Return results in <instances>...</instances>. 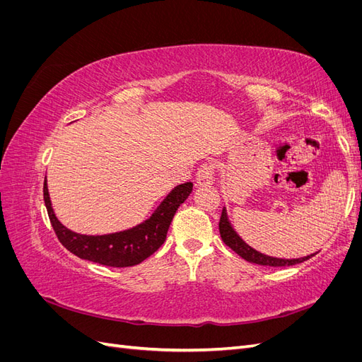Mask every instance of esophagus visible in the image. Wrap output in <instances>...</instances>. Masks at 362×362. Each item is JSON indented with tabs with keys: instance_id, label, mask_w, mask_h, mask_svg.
<instances>
[{
	"instance_id": "1",
	"label": "esophagus",
	"mask_w": 362,
	"mask_h": 362,
	"mask_svg": "<svg viewBox=\"0 0 362 362\" xmlns=\"http://www.w3.org/2000/svg\"><path fill=\"white\" fill-rule=\"evenodd\" d=\"M196 182L199 187H205V185H211L214 182V168L210 163H204L196 172Z\"/></svg>"
}]
</instances>
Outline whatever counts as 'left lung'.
Listing matches in <instances>:
<instances>
[{"mask_svg": "<svg viewBox=\"0 0 362 362\" xmlns=\"http://www.w3.org/2000/svg\"><path fill=\"white\" fill-rule=\"evenodd\" d=\"M218 231H221V237L225 242V245L231 247L235 252V254H238L246 261L255 262V264H259V266H270V267L294 266V264H299V262L310 259L311 257H314L317 254V252H315V254L306 255V257H302V258H293V259L275 258V257H269V255L261 254V252L255 250L254 247H250L246 242H243V238L235 233V229L233 228L231 222H229L225 208H223L222 216H221V222H218Z\"/></svg>", "mask_w": 362, "mask_h": 362, "instance_id": "1", "label": "left lung"}]
</instances>
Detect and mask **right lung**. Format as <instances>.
Masks as SVG:
<instances>
[{
    "label": "right lung",
    "mask_w": 362,
    "mask_h": 362,
    "mask_svg": "<svg viewBox=\"0 0 362 362\" xmlns=\"http://www.w3.org/2000/svg\"><path fill=\"white\" fill-rule=\"evenodd\" d=\"M193 190L192 182L175 187L157 206L152 216L134 228L115 234L84 235L74 233L59 222L54 214L47 178L43 182V199L48 210L51 225L60 243L74 255L110 267H129L140 264L164 243L172 218L180 205L189 198Z\"/></svg>",
    "instance_id": "add662e5"
}]
</instances>
